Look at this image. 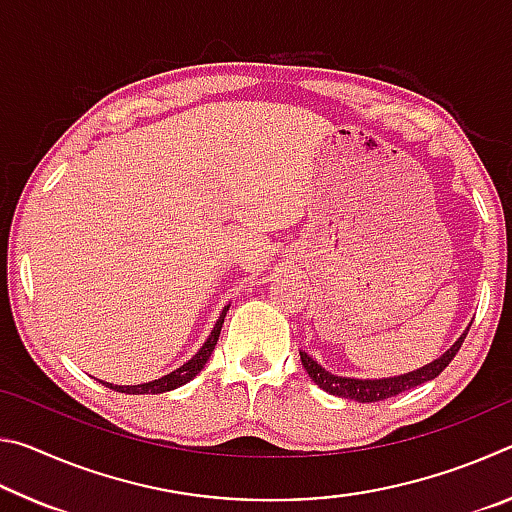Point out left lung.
Masks as SVG:
<instances>
[{
    "label": "left lung",
    "mask_w": 512,
    "mask_h": 512,
    "mask_svg": "<svg viewBox=\"0 0 512 512\" xmlns=\"http://www.w3.org/2000/svg\"><path fill=\"white\" fill-rule=\"evenodd\" d=\"M470 332V327H467ZM467 332L458 339L452 348H449L443 357L436 359L429 366L418 368L413 372H406V375L400 377H388V379H350V377H336L332 372H327L323 366L309 357L307 352H300V361L305 366L307 375L318 388H323L329 395H339V397H348V400H354L359 404H370V402H381L388 400V397H395L404 391H411V388L424 384V381L436 379L440 372H443L452 359L456 357V352L461 350V345L465 341Z\"/></svg>",
    "instance_id": "left-lung-1"
}]
</instances>
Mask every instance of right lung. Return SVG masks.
Wrapping results in <instances>:
<instances>
[{"label":"right lung","mask_w":512,"mask_h":512,"mask_svg":"<svg viewBox=\"0 0 512 512\" xmlns=\"http://www.w3.org/2000/svg\"><path fill=\"white\" fill-rule=\"evenodd\" d=\"M225 311H228V307L221 311V316H219V320H216V325L212 329L210 339L203 343V348L198 350L187 363H183V366L176 368L173 372H169V375H164V377L155 379V381H149V384H137V386H112V384H106V381H103V384H106L108 388H112V391L126 393V395H158V393H167V391H173V388L187 384L189 379H194L198 372L203 370L207 359L212 357L214 345H216V341H219V334H221V327H223Z\"/></svg>","instance_id":"right-lung-1"}]
</instances>
